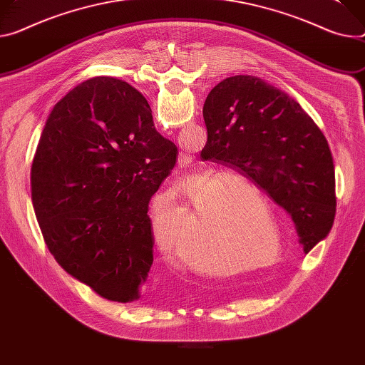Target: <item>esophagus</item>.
Here are the masks:
<instances>
[{"instance_id":"1","label":"esophagus","mask_w":365,"mask_h":365,"mask_svg":"<svg viewBox=\"0 0 365 365\" xmlns=\"http://www.w3.org/2000/svg\"><path fill=\"white\" fill-rule=\"evenodd\" d=\"M178 163H179V165H186V164H189V163H190V157H189V155H186V154H180V155H179Z\"/></svg>"}]
</instances>
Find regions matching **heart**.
Instances as JSON below:
<instances>
[{
  "label": "heart",
  "mask_w": 365,
  "mask_h": 365,
  "mask_svg": "<svg viewBox=\"0 0 365 365\" xmlns=\"http://www.w3.org/2000/svg\"><path fill=\"white\" fill-rule=\"evenodd\" d=\"M205 189H212L205 200L197 193L193 196V205H200L197 212L201 218H205L201 239L197 243V257L203 262L189 259V267L207 277H225L264 264V260H259L217 267L218 264L225 263V260H243L250 253V243L245 236L246 225L240 211L252 200V195L256 200H262L263 193L259 186L249 179L240 176L230 179L228 173L217 172L205 182ZM217 213L222 215L218 222L215 220ZM192 227L193 220L190 212L180 205L155 211L153 215L154 240L165 255L179 253V240L186 236Z\"/></svg>",
  "instance_id": "heart-1"
}]
</instances>
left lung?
<instances>
[{
  "instance_id": "8db88e82",
  "label": "left lung",
  "mask_w": 365,
  "mask_h": 365,
  "mask_svg": "<svg viewBox=\"0 0 365 365\" xmlns=\"http://www.w3.org/2000/svg\"><path fill=\"white\" fill-rule=\"evenodd\" d=\"M204 160L252 180L294 221L307 253L334 224V160L313 119L282 90L253 76H235L207 96Z\"/></svg>"
}]
</instances>
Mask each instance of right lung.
Wrapping results in <instances>:
<instances>
[{
	"instance_id": "add662e5",
	"label": "right lung",
	"mask_w": 365,
	"mask_h": 365,
	"mask_svg": "<svg viewBox=\"0 0 365 365\" xmlns=\"http://www.w3.org/2000/svg\"><path fill=\"white\" fill-rule=\"evenodd\" d=\"M147 98L126 81L94 77L65 94L31 164V197L49 252L110 302L143 297L153 264L148 204L175 168Z\"/></svg>"
}]
</instances>
